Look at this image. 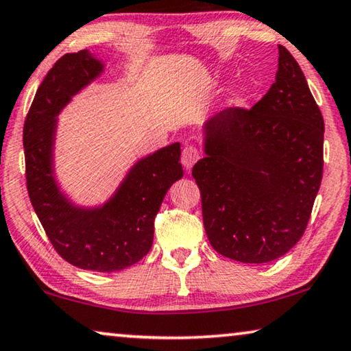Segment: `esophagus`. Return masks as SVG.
Here are the masks:
<instances>
[{
    "instance_id": "1",
    "label": "esophagus",
    "mask_w": 351,
    "mask_h": 351,
    "mask_svg": "<svg viewBox=\"0 0 351 351\" xmlns=\"http://www.w3.org/2000/svg\"><path fill=\"white\" fill-rule=\"evenodd\" d=\"M198 159H200V151H198L195 146H184V149H182L181 153V164L186 170H191Z\"/></svg>"
}]
</instances>
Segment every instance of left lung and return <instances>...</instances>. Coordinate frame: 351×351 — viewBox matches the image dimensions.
Returning <instances> with one entry per match:
<instances>
[{"label": "left lung", "instance_id": "1", "mask_svg": "<svg viewBox=\"0 0 351 351\" xmlns=\"http://www.w3.org/2000/svg\"><path fill=\"white\" fill-rule=\"evenodd\" d=\"M193 165L214 250L268 263L300 241L323 176L325 123L300 64L279 45L276 82L250 110L227 108L202 125Z\"/></svg>", "mask_w": 351, "mask_h": 351}]
</instances>
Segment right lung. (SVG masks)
<instances>
[{
  "label": "right lung",
  "mask_w": 351,
  "mask_h": 351,
  "mask_svg": "<svg viewBox=\"0 0 351 351\" xmlns=\"http://www.w3.org/2000/svg\"><path fill=\"white\" fill-rule=\"evenodd\" d=\"M104 71L106 62L90 50L56 61L25 119L23 148L31 205L56 252L77 268L114 273L149 252L154 217L182 167L176 142L140 158L101 205H78L61 189L55 173L58 117Z\"/></svg>",
  "instance_id": "right-lung-1"
}]
</instances>
